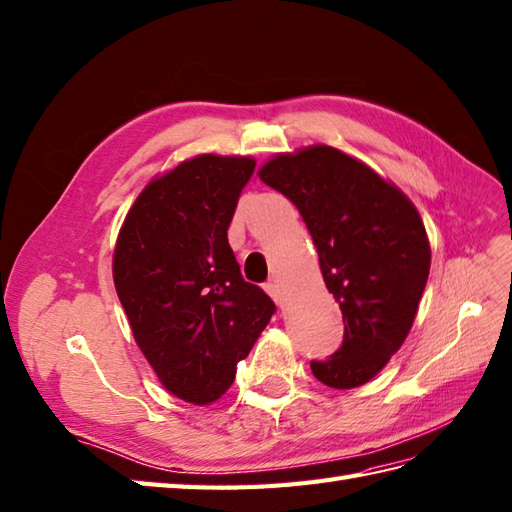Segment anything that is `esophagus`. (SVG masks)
<instances>
[{
  "label": "esophagus",
  "mask_w": 512,
  "mask_h": 512,
  "mask_svg": "<svg viewBox=\"0 0 512 512\" xmlns=\"http://www.w3.org/2000/svg\"><path fill=\"white\" fill-rule=\"evenodd\" d=\"M266 292L270 294V299L275 301L279 307L283 305V294H281V290H279V285L275 283V281H270V283H266Z\"/></svg>",
  "instance_id": "1"
}]
</instances>
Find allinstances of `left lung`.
<instances>
[{
    "label": "left lung",
    "mask_w": 512,
    "mask_h": 512,
    "mask_svg": "<svg viewBox=\"0 0 512 512\" xmlns=\"http://www.w3.org/2000/svg\"><path fill=\"white\" fill-rule=\"evenodd\" d=\"M257 174L299 209L342 310V347L312 362L314 377L338 390L371 382L408 338L430 275L417 207L366 163L323 144L277 154Z\"/></svg>",
    "instance_id": "8db88e82"
}]
</instances>
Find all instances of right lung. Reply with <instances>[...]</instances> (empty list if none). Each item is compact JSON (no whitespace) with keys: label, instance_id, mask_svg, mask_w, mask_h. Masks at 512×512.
Masks as SVG:
<instances>
[{"label":"right lung","instance_id":"1","mask_svg":"<svg viewBox=\"0 0 512 512\" xmlns=\"http://www.w3.org/2000/svg\"><path fill=\"white\" fill-rule=\"evenodd\" d=\"M253 157L198 154L141 189L113 251V281L163 388L194 406L229 390L275 303L242 279L229 224Z\"/></svg>","mask_w":512,"mask_h":512}]
</instances>
